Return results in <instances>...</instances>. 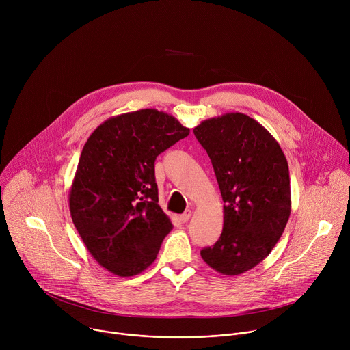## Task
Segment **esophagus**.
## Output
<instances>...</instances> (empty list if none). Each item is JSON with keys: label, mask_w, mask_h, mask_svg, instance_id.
I'll return each instance as SVG.
<instances>
[{"label": "esophagus", "mask_w": 350, "mask_h": 350, "mask_svg": "<svg viewBox=\"0 0 350 350\" xmlns=\"http://www.w3.org/2000/svg\"><path fill=\"white\" fill-rule=\"evenodd\" d=\"M191 215H192V212H191V211H185V212H184V213L180 216V220H181L183 223H187V221L189 220Z\"/></svg>", "instance_id": "esophagus-1"}]
</instances>
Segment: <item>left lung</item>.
<instances>
[{
  "label": "left lung",
  "instance_id": "1",
  "mask_svg": "<svg viewBox=\"0 0 350 350\" xmlns=\"http://www.w3.org/2000/svg\"><path fill=\"white\" fill-rule=\"evenodd\" d=\"M196 139L206 149L224 201L223 231L201 251L223 275H238L265 260L291 215L286 158L277 139L255 119L239 112L199 123Z\"/></svg>",
  "mask_w": 350,
  "mask_h": 350
}]
</instances>
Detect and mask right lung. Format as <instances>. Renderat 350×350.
<instances>
[{
	"label": "right lung",
	"mask_w": 350,
	"mask_h": 350,
	"mask_svg": "<svg viewBox=\"0 0 350 350\" xmlns=\"http://www.w3.org/2000/svg\"><path fill=\"white\" fill-rule=\"evenodd\" d=\"M189 134L174 116L139 109L99 124L69 189L73 224L91 256L119 277L151 266L173 224L158 205L155 159Z\"/></svg>",
	"instance_id": "right-lung-1"
}]
</instances>
